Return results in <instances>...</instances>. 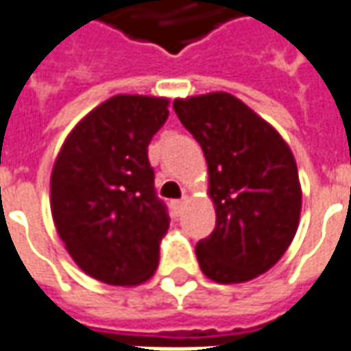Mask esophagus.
Wrapping results in <instances>:
<instances>
[{
  "mask_svg": "<svg viewBox=\"0 0 351 351\" xmlns=\"http://www.w3.org/2000/svg\"><path fill=\"white\" fill-rule=\"evenodd\" d=\"M184 204H186V199H175V202L171 204L173 211H175V215H180V213H182V209H184Z\"/></svg>",
  "mask_w": 351,
  "mask_h": 351,
  "instance_id": "1",
  "label": "esophagus"
}]
</instances>
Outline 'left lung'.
<instances>
[{
    "instance_id": "left-lung-1",
    "label": "left lung",
    "mask_w": 351,
    "mask_h": 351,
    "mask_svg": "<svg viewBox=\"0 0 351 351\" xmlns=\"http://www.w3.org/2000/svg\"><path fill=\"white\" fill-rule=\"evenodd\" d=\"M173 109L204 149L215 202V228L195 245L197 263L221 285L252 280L285 256L298 230L294 156L273 126L226 92L175 99Z\"/></svg>"
}]
</instances>
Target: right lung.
<instances>
[{"mask_svg":"<svg viewBox=\"0 0 351 351\" xmlns=\"http://www.w3.org/2000/svg\"><path fill=\"white\" fill-rule=\"evenodd\" d=\"M169 99L115 95L76 125L51 173V213L84 273L117 286L154 275L169 213L157 197L147 145Z\"/></svg>","mask_w":351,"mask_h":351,"instance_id":"right-lung-1","label":"right lung"}]
</instances>
